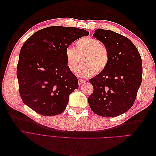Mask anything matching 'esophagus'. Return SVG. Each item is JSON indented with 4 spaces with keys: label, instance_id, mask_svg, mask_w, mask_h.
Instances as JSON below:
<instances>
[{
    "label": "esophagus",
    "instance_id": "1",
    "mask_svg": "<svg viewBox=\"0 0 156 156\" xmlns=\"http://www.w3.org/2000/svg\"><path fill=\"white\" fill-rule=\"evenodd\" d=\"M78 83H79V86H81L82 84H83L84 83V80H83V79H79L78 80Z\"/></svg>",
    "mask_w": 156,
    "mask_h": 156
}]
</instances>
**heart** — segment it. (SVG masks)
Instances as JSON below:
<instances>
[{
  "label": "heart",
  "instance_id": "obj_1",
  "mask_svg": "<svg viewBox=\"0 0 156 156\" xmlns=\"http://www.w3.org/2000/svg\"><path fill=\"white\" fill-rule=\"evenodd\" d=\"M81 58L82 64L76 73L82 77L100 73L104 70L109 61L107 47L100 40L91 37H84L75 42V48L69 47L66 50L67 66L71 72H75Z\"/></svg>",
  "mask_w": 156,
  "mask_h": 156
}]
</instances>
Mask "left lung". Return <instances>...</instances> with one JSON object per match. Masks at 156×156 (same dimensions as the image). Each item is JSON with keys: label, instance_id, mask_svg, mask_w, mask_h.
<instances>
[{"label": "left lung", "instance_id": "1", "mask_svg": "<svg viewBox=\"0 0 156 156\" xmlns=\"http://www.w3.org/2000/svg\"><path fill=\"white\" fill-rule=\"evenodd\" d=\"M93 36L107 47L109 61L103 72L89 80L94 87L89 105L99 116H118L134 104L142 83V60L133 42L119 33L97 29Z\"/></svg>", "mask_w": 156, "mask_h": 156}]
</instances>
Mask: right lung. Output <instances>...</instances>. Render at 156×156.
<instances>
[{"instance_id":"1","label":"right lung","mask_w":156,"mask_h":156,"mask_svg":"<svg viewBox=\"0 0 156 156\" xmlns=\"http://www.w3.org/2000/svg\"><path fill=\"white\" fill-rule=\"evenodd\" d=\"M76 27L53 26L35 32L23 45L17 77L23 103L45 116L60 115L78 79L69 69L66 50L72 42L88 36Z\"/></svg>"}]
</instances>
